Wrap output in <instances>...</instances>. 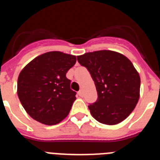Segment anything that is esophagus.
<instances>
[{
  "label": "esophagus",
  "instance_id": "obj_1",
  "mask_svg": "<svg viewBox=\"0 0 160 160\" xmlns=\"http://www.w3.org/2000/svg\"><path fill=\"white\" fill-rule=\"evenodd\" d=\"M78 95H79V96H80V97H82L83 92H82V90H81V91H78Z\"/></svg>",
  "mask_w": 160,
  "mask_h": 160
}]
</instances>
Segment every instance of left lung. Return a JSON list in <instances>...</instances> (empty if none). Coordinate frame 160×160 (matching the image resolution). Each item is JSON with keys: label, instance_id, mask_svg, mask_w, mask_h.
I'll use <instances>...</instances> for the list:
<instances>
[{"label": "left lung", "instance_id": "left-lung-1", "mask_svg": "<svg viewBox=\"0 0 160 160\" xmlns=\"http://www.w3.org/2000/svg\"><path fill=\"white\" fill-rule=\"evenodd\" d=\"M91 73L98 99L88 106L92 117L105 125H117L129 117L140 96V76L126 57L100 50L78 56Z\"/></svg>", "mask_w": 160, "mask_h": 160}]
</instances>
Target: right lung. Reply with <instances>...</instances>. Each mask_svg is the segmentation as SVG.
<instances>
[{
	"instance_id": "right-lung-1",
	"label": "right lung",
	"mask_w": 160,
	"mask_h": 160,
	"mask_svg": "<svg viewBox=\"0 0 160 160\" xmlns=\"http://www.w3.org/2000/svg\"><path fill=\"white\" fill-rule=\"evenodd\" d=\"M75 63V56L54 51L35 57L23 68L18 78V95L30 117L53 125L68 116L76 92L70 89L66 73Z\"/></svg>"
}]
</instances>
